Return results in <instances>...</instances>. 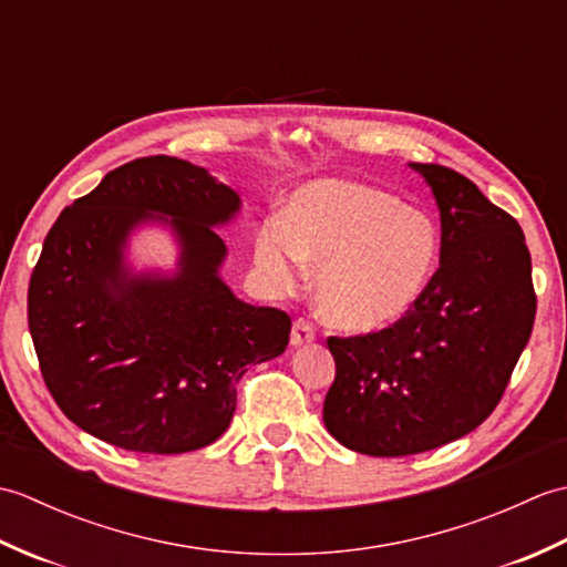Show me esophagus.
<instances>
[{
	"instance_id": "esophagus-1",
	"label": "esophagus",
	"mask_w": 567,
	"mask_h": 567,
	"mask_svg": "<svg viewBox=\"0 0 567 567\" xmlns=\"http://www.w3.org/2000/svg\"><path fill=\"white\" fill-rule=\"evenodd\" d=\"M292 346H307L315 341V327H311L309 321L305 319H297L295 327H292V336H290Z\"/></svg>"
}]
</instances>
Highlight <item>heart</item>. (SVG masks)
I'll use <instances>...</instances> for the list:
<instances>
[{"label": "heart", "instance_id": "obj_1", "mask_svg": "<svg viewBox=\"0 0 567 567\" xmlns=\"http://www.w3.org/2000/svg\"><path fill=\"white\" fill-rule=\"evenodd\" d=\"M441 256L431 214L388 192L323 177L292 192L285 219L258 228L256 262L275 292H290L319 262L321 315L348 333L402 321L426 295Z\"/></svg>", "mask_w": 567, "mask_h": 567}]
</instances>
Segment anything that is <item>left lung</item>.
Segmentation results:
<instances>
[{
  "instance_id": "left-lung-1",
  "label": "left lung",
  "mask_w": 567,
  "mask_h": 567,
  "mask_svg": "<svg viewBox=\"0 0 567 567\" xmlns=\"http://www.w3.org/2000/svg\"><path fill=\"white\" fill-rule=\"evenodd\" d=\"M441 216V260L421 302L378 333L329 339L323 424L346 449L424 453L477 429L502 400L536 317L524 231L461 173L409 163Z\"/></svg>"
}]
</instances>
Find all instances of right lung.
Returning <instances> with one entry per match:
<instances>
[{
	"label": "right lung",
	"mask_w": 567,
	"mask_h": 567,
	"mask_svg": "<svg viewBox=\"0 0 567 567\" xmlns=\"http://www.w3.org/2000/svg\"><path fill=\"white\" fill-rule=\"evenodd\" d=\"M238 192L207 167L151 155L104 175L45 236L29 285V331L63 414L94 439L138 453L214 443L236 412L248 365L285 353L292 321L234 295L216 234ZM163 227L173 269L130 260V240Z\"/></svg>",
	"instance_id": "right-lung-1"
}]
</instances>
